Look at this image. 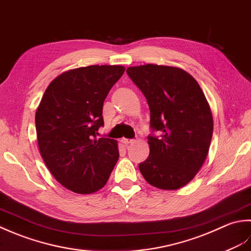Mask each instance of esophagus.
<instances>
[{"mask_svg":"<svg viewBox=\"0 0 251 251\" xmlns=\"http://www.w3.org/2000/svg\"><path fill=\"white\" fill-rule=\"evenodd\" d=\"M120 142H121L124 145H129V144H131V143H133V140H131V139H126V137H122Z\"/></svg>","mask_w":251,"mask_h":251,"instance_id":"34e87169","label":"esophagus"}]
</instances>
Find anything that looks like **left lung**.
Here are the masks:
<instances>
[{"mask_svg":"<svg viewBox=\"0 0 251 251\" xmlns=\"http://www.w3.org/2000/svg\"><path fill=\"white\" fill-rule=\"evenodd\" d=\"M126 74L146 97L151 127L150 156L139 165L145 180L160 190H177L191 182L206 160L213 119L202 90L186 71L147 64Z\"/></svg>","mask_w":251,"mask_h":251,"instance_id":"left-lung-1","label":"left lung"}]
</instances>
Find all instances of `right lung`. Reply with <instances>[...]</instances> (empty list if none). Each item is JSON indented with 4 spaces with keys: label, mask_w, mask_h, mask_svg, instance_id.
<instances>
[{
    "label": "right lung",
    "mask_w": 251,
    "mask_h": 251,
    "mask_svg": "<svg viewBox=\"0 0 251 251\" xmlns=\"http://www.w3.org/2000/svg\"><path fill=\"white\" fill-rule=\"evenodd\" d=\"M122 66L93 65L59 75L35 112L40 154L61 185L78 194L105 186L119 158L117 141L100 137L103 104Z\"/></svg>",
    "instance_id": "add662e5"
}]
</instances>
